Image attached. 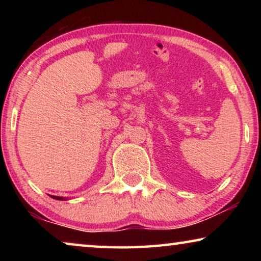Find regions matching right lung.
<instances>
[{
	"label": "right lung",
	"mask_w": 261,
	"mask_h": 261,
	"mask_svg": "<svg viewBox=\"0 0 261 261\" xmlns=\"http://www.w3.org/2000/svg\"><path fill=\"white\" fill-rule=\"evenodd\" d=\"M53 199H56V200H68L69 198H63V197H57V196H50Z\"/></svg>",
	"instance_id": "1"
}]
</instances>
